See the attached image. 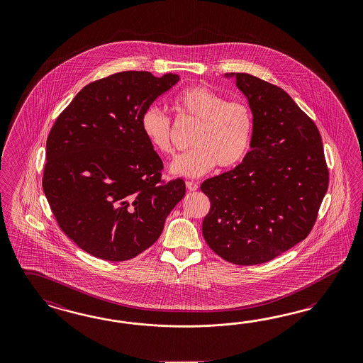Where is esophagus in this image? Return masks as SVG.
<instances>
[{"instance_id":"obj_1","label":"esophagus","mask_w":363,"mask_h":363,"mask_svg":"<svg viewBox=\"0 0 363 363\" xmlns=\"http://www.w3.org/2000/svg\"><path fill=\"white\" fill-rule=\"evenodd\" d=\"M186 186L188 191H196L197 188H199L197 183H195V182H189V180L186 182Z\"/></svg>"}]
</instances>
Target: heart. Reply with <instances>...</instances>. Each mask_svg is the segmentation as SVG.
<instances>
[{
  "mask_svg": "<svg viewBox=\"0 0 363 363\" xmlns=\"http://www.w3.org/2000/svg\"><path fill=\"white\" fill-rule=\"evenodd\" d=\"M177 115L200 122L191 138V148L177 157L172 172L188 177L207 174L218 164L229 168L248 152L253 136V114L249 104L225 96L204 86H191L177 94ZM140 128L151 145L164 155L175 152L172 119L157 106H148L140 116Z\"/></svg>",
  "mask_w": 363,
  "mask_h": 363,
  "instance_id": "1",
  "label": "heart"
}]
</instances>
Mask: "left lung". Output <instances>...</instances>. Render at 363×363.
<instances>
[{"label": "left lung", "instance_id": "left-lung-1", "mask_svg": "<svg viewBox=\"0 0 363 363\" xmlns=\"http://www.w3.org/2000/svg\"><path fill=\"white\" fill-rule=\"evenodd\" d=\"M235 77L253 114L252 150L200 186L211 201L203 236L221 259L257 265L308 238L329 169L317 125L289 94L250 74Z\"/></svg>", "mask_w": 363, "mask_h": 363}]
</instances>
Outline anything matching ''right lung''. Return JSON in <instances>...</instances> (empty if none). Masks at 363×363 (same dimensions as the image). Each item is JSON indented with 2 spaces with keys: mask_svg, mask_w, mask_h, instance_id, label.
<instances>
[{
  "mask_svg": "<svg viewBox=\"0 0 363 363\" xmlns=\"http://www.w3.org/2000/svg\"><path fill=\"white\" fill-rule=\"evenodd\" d=\"M179 75L121 72L94 81L58 115L46 142L42 186L60 228L107 261L150 248L186 195L183 179H163V162L140 116Z\"/></svg>",
  "mask_w": 363,
  "mask_h": 363,
  "instance_id": "obj_1",
  "label": "right lung"
}]
</instances>
